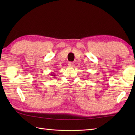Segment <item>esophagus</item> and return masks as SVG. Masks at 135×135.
I'll return each instance as SVG.
<instances>
[{
    "label": "esophagus",
    "mask_w": 135,
    "mask_h": 135,
    "mask_svg": "<svg viewBox=\"0 0 135 135\" xmlns=\"http://www.w3.org/2000/svg\"><path fill=\"white\" fill-rule=\"evenodd\" d=\"M68 66H70V67H73V66L74 65V62H68Z\"/></svg>",
    "instance_id": "esophagus-1"
}]
</instances>
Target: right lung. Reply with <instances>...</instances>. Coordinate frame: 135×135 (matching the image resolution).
<instances>
[{
  "instance_id": "right-lung-1",
  "label": "right lung",
  "mask_w": 135,
  "mask_h": 135,
  "mask_svg": "<svg viewBox=\"0 0 135 135\" xmlns=\"http://www.w3.org/2000/svg\"><path fill=\"white\" fill-rule=\"evenodd\" d=\"M51 74H50V76H55V75H54V73H50Z\"/></svg>"
}]
</instances>
